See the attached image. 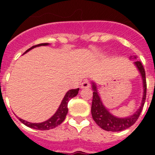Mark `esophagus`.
Here are the masks:
<instances>
[{
  "label": "esophagus",
  "mask_w": 155,
  "mask_h": 155,
  "mask_svg": "<svg viewBox=\"0 0 155 155\" xmlns=\"http://www.w3.org/2000/svg\"><path fill=\"white\" fill-rule=\"evenodd\" d=\"M90 87V84L87 80H84L82 84H80V87H81V88H87V87Z\"/></svg>",
  "instance_id": "esophagus-1"
}]
</instances>
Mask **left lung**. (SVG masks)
Wrapping results in <instances>:
<instances>
[{"label":"left lung","instance_id":"left-lung-1","mask_svg":"<svg viewBox=\"0 0 155 155\" xmlns=\"http://www.w3.org/2000/svg\"><path fill=\"white\" fill-rule=\"evenodd\" d=\"M129 58L130 60L133 59L132 56H130ZM134 58H136V57H134ZM134 64L137 69V71H139L140 75L142 77L143 93H142V101H141L139 108L131 115L126 116L124 117H119L113 115L104 104L101 97L100 95V92H98L97 84L94 81L91 82L92 88L93 90V98H92V108H91L92 118L100 127L106 131L119 132V131L126 130L136 122L137 118L139 117L140 113L142 112L145 101H146V97H147L146 73H145L144 68H143L141 61H136L134 63Z\"/></svg>","mask_w":155,"mask_h":155}]
</instances>
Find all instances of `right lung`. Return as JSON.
Instances as JSON below:
<instances>
[{
	"label": "right lung",
	"mask_w": 155,
	"mask_h": 155,
	"mask_svg": "<svg viewBox=\"0 0 155 155\" xmlns=\"http://www.w3.org/2000/svg\"><path fill=\"white\" fill-rule=\"evenodd\" d=\"M50 45V43H41V44H38L36 46H33L32 47H30V49H28L26 51L24 54L27 53L28 51H30V50L34 49L35 47H42V46H48ZM78 92H79V88H76V89H71L69 90L68 92H66L65 96L62 100L61 101L60 105L58 106V109L56 110V112L54 113L51 117H50L49 119H47V120L45 121H42V122L40 123H32L29 122L27 120H25L21 119L20 117H17L19 119L21 122L23 123L24 125L28 126V127L32 128V129H35V130H51V129H54L55 128L56 126H58L63 122V120H65V117L67 114H68V101H70V99L73 98L77 96Z\"/></svg>",
	"instance_id": "right-lung-1"
}]
</instances>
